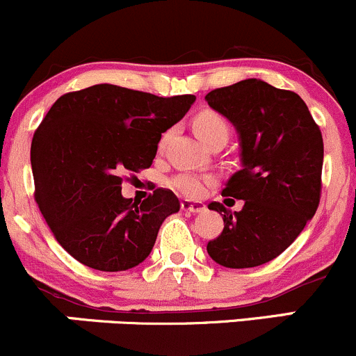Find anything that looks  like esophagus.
Listing matches in <instances>:
<instances>
[{"label":"esophagus","instance_id":"34e87169","mask_svg":"<svg viewBox=\"0 0 356 356\" xmlns=\"http://www.w3.org/2000/svg\"><path fill=\"white\" fill-rule=\"evenodd\" d=\"M181 208L184 209V211H189V213H201L207 209V207H204L203 203H194V201H189V200H182Z\"/></svg>","mask_w":356,"mask_h":356}]
</instances>
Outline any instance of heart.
I'll return each instance as SVG.
<instances>
[{
  "instance_id": "heart-1",
  "label": "heart",
  "mask_w": 356,
  "mask_h": 356,
  "mask_svg": "<svg viewBox=\"0 0 356 356\" xmlns=\"http://www.w3.org/2000/svg\"><path fill=\"white\" fill-rule=\"evenodd\" d=\"M194 131H196L197 138L203 141L204 145L209 140L216 136H228V124L225 119L220 114L211 111H204L201 114L196 115L194 119ZM168 134H165L163 141L167 140ZM211 177H200V175L194 174H179L172 179V186L179 191L181 194L188 197H200L203 196L204 189L208 184H211Z\"/></svg>"
}]
</instances>
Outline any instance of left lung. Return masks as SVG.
Segmentation results:
<instances>
[{
    "mask_svg": "<svg viewBox=\"0 0 356 356\" xmlns=\"http://www.w3.org/2000/svg\"><path fill=\"white\" fill-rule=\"evenodd\" d=\"M211 109L238 134L242 168L222 196L244 200L241 211L208 204L223 216V232L207 250L225 268H254L278 257L316 215L324 143L304 100L290 90L249 78L211 90Z\"/></svg>",
    "mask_w": 356,
    "mask_h": 356,
    "instance_id": "left-lung-1",
    "label": "left lung"
}]
</instances>
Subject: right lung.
Returning <instances> with one entry per match:
<instances>
[{
  "label": "right lung",
  "instance_id": "1",
  "mask_svg": "<svg viewBox=\"0 0 356 356\" xmlns=\"http://www.w3.org/2000/svg\"><path fill=\"white\" fill-rule=\"evenodd\" d=\"M194 100L102 83L52 104L33 134L30 162L40 213L74 259L99 271H126L147 259L181 203L163 188L141 203L126 200L122 174L152 165L162 133Z\"/></svg>",
  "mask_w": 356,
  "mask_h": 356
}]
</instances>
